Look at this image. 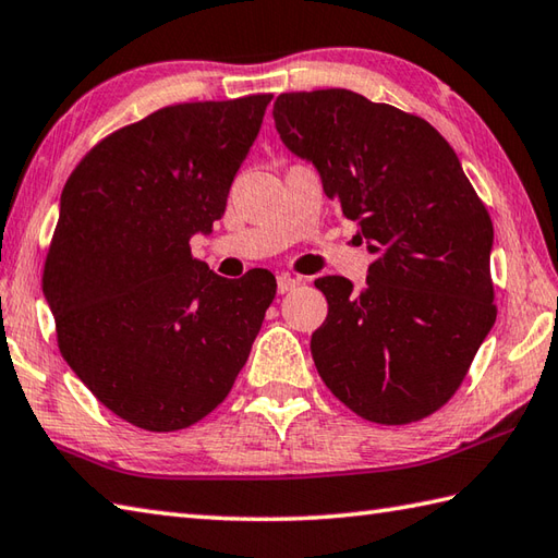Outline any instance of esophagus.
Here are the masks:
<instances>
[{"mask_svg": "<svg viewBox=\"0 0 558 558\" xmlns=\"http://www.w3.org/2000/svg\"><path fill=\"white\" fill-rule=\"evenodd\" d=\"M298 286H300V280L294 278V276H290V272H280V276H278V292L280 294H286V292L294 290Z\"/></svg>", "mask_w": 558, "mask_h": 558, "instance_id": "esophagus-1", "label": "esophagus"}]
</instances>
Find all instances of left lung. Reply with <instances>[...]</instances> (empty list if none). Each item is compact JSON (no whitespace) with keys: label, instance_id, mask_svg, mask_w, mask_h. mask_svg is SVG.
<instances>
[{"label":"left lung","instance_id":"8db88e82","mask_svg":"<svg viewBox=\"0 0 558 558\" xmlns=\"http://www.w3.org/2000/svg\"><path fill=\"white\" fill-rule=\"evenodd\" d=\"M272 118L375 254L360 290L341 276L314 280L329 302L312 333L324 385L373 423L430 416L496 322L486 205L438 130L395 106L348 89L292 92Z\"/></svg>","mask_w":558,"mask_h":558}]
</instances>
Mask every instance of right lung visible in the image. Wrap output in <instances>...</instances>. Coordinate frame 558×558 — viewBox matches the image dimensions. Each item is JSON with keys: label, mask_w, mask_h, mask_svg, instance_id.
<instances>
[{"label": "right lung", "mask_w": 558, "mask_h": 558, "mask_svg": "<svg viewBox=\"0 0 558 558\" xmlns=\"http://www.w3.org/2000/svg\"><path fill=\"white\" fill-rule=\"evenodd\" d=\"M270 98L159 108L64 183L43 268L60 353L137 428L181 430L220 407L276 298L268 270L227 280L191 254L225 215Z\"/></svg>", "instance_id": "add662e5"}]
</instances>
